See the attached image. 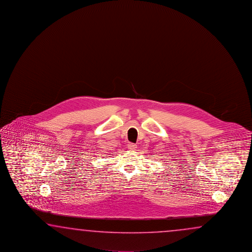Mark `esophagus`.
<instances>
[{
	"label": "esophagus",
	"instance_id": "34e87169",
	"mask_svg": "<svg viewBox=\"0 0 252 252\" xmlns=\"http://www.w3.org/2000/svg\"><path fill=\"white\" fill-rule=\"evenodd\" d=\"M136 148H137V145L134 144V143H128V149L130 150H136Z\"/></svg>",
	"mask_w": 252,
	"mask_h": 252
}]
</instances>
